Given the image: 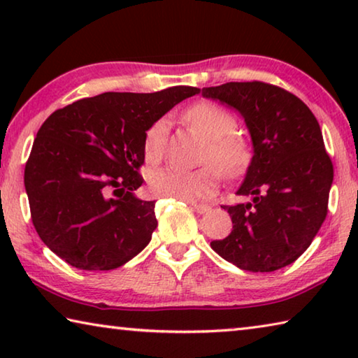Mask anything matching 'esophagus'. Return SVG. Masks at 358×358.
<instances>
[{
    "instance_id": "34e87169",
    "label": "esophagus",
    "mask_w": 358,
    "mask_h": 358,
    "mask_svg": "<svg viewBox=\"0 0 358 358\" xmlns=\"http://www.w3.org/2000/svg\"><path fill=\"white\" fill-rule=\"evenodd\" d=\"M191 207L196 210L199 215H205V213H208V211L211 210L210 205H205V203H191Z\"/></svg>"
}]
</instances>
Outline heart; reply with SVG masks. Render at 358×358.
Instances as JSON below:
<instances>
[{
    "label": "heart",
    "instance_id": "b5f03b06",
    "mask_svg": "<svg viewBox=\"0 0 358 358\" xmlns=\"http://www.w3.org/2000/svg\"><path fill=\"white\" fill-rule=\"evenodd\" d=\"M186 121L194 129L208 138L203 161L215 162L224 173H237L248 159V147L243 138L234 134L235 118L226 108L211 102H199L186 112ZM169 136V121H155L145 132L143 156L148 162H157L164 156ZM220 172L214 164L196 171L166 167L148 177L151 192L157 197L194 202L215 192Z\"/></svg>",
    "mask_w": 358,
    "mask_h": 358
}]
</instances>
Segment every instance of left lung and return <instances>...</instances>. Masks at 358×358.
Here are the masks:
<instances>
[{
    "instance_id": "8db88e82",
    "label": "left lung",
    "mask_w": 358,
    "mask_h": 358,
    "mask_svg": "<svg viewBox=\"0 0 358 358\" xmlns=\"http://www.w3.org/2000/svg\"><path fill=\"white\" fill-rule=\"evenodd\" d=\"M202 96L235 108L252 142L238 196L251 201L222 207L232 232L211 248L241 270L264 273L295 262L327 216L333 164L316 117L301 99L264 82H229Z\"/></svg>"
}]
</instances>
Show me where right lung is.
<instances>
[{
  "mask_svg": "<svg viewBox=\"0 0 358 358\" xmlns=\"http://www.w3.org/2000/svg\"><path fill=\"white\" fill-rule=\"evenodd\" d=\"M199 92L102 93L44 121L25 166V189L48 250L76 268L99 271L118 268L150 243L157 226L155 201L134 194L143 183L145 132Z\"/></svg>",
  "mask_w": 358,
  "mask_h": 358,
  "instance_id": "add662e5",
  "label": "right lung"
}]
</instances>
